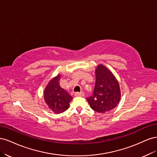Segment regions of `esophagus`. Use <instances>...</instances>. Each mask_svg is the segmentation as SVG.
<instances>
[{"instance_id": "1", "label": "esophagus", "mask_w": 157, "mask_h": 157, "mask_svg": "<svg viewBox=\"0 0 157 157\" xmlns=\"http://www.w3.org/2000/svg\"><path fill=\"white\" fill-rule=\"evenodd\" d=\"M84 95V93L83 92H76L75 94V96H80V97H82V96H83Z\"/></svg>"}]
</instances>
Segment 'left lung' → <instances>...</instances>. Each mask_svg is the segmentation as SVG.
I'll list each match as a JSON object with an SVG mask.
<instances>
[{"label": "left lung", "instance_id": "8db88e82", "mask_svg": "<svg viewBox=\"0 0 157 157\" xmlns=\"http://www.w3.org/2000/svg\"><path fill=\"white\" fill-rule=\"evenodd\" d=\"M121 99L119 84L106 67L99 65L96 69V84L93 94L86 98L95 111L104 113L115 108Z\"/></svg>", "mask_w": 157, "mask_h": 157}]
</instances>
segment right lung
I'll list each match as a JSON object with an SVG mask.
<instances>
[{"mask_svg":"<svg viewBox=\"0 0 157 157\" xmlns=\"http://www.w3.org/2000/svg\"><path fill=\"white\" fill-rule=\"evenodd\" d=\"M60 75L51 80L44 90V98L49 109L56 113H61L69 108L73 98L61 88L59 84Z\"/></svg>","mask_w":157,"mask_h":157,"instance_id":"right-lung-1","label":"right lung"}]
</instances>
